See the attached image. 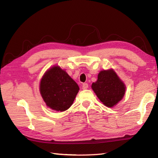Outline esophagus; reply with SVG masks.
Wrapping results in <instances>:
<instances>
[{"label":"esophagus","mask_w":158,"mask_h":158,"mask_svg":"<svg viewBox=\"0 0 158 158\" xmlns=\"http://www.w3.org/2000/svg\"><path fill=\"white\" fill-rule=\"evenodd\" d=\"M88 88V83H83L82 85V89H86Z\"/></svg>","instance_id":"esophagus-1"}]
</instances>
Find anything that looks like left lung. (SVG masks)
I'll list each match as a JSON object with an SVG mask.
<instances>
[{
  "mask_svg": "<svg viewBox=\"0 0 158 158\" xmlns=\"http://www.w3.org/2000/svg\"><path fill=\"white\" fill-rule=\"evenodd\" d=\"M92 88L100 101L108 107L116 105L126 92L125 84L113 69L100 71Z\"/></svg>",
  "mask_w": 158,
  "mask_h": 158,
  "instance_id": "left-lung-1",
  "label": "left lung"
}]
</instances>
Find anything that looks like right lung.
I'll return each instance as SVG.
<instances>
[{"instance_id": "obj_1", "label": "right lung", "mask_w": 158, "mask_h": 158, "mask_svg": "<svg viewBox=\"0 0 158 158\" xmlns=\"http://www.w3.org/2000/svg\"><path fill=\"white\" fill-rule=\"evenodd\" d=\"M79 89L77 83L58 66L47 70L40 83V93L46 105L57 111L69 109Z\"/></svg>"}]
</instances>
